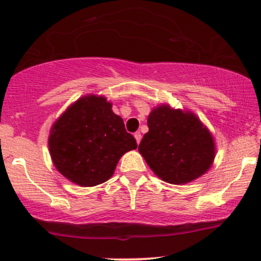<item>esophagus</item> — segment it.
Returning <instances> with one entry per match:
<instances>
[{
    "label": "esophagus",
    "instance_id": "esophagus-1",
    "mask_svg": "<svg viewBox=\"0 0 261 261\" xmlns=\"http://www.w3.org/2000/svg\"><path fill=\"white\" fill-rule=\"evenodd\" d=\"M134 136H135L137 144H140V141H141V137H142L141 134H140V133H135V135H134Z\"/></svg>",
    "mask_w": 261,
    "mask_h": 261
}]
</instances>
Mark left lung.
Masks as SVG:
<instances>
[{
    "mask_svg": "<svg viewBox=\"0 0 261 261\" xmlns=\"http://www.w3.org/2000/svg\"><path fill=\"white\" fill-rule=\"evenodd\" d=\"M147 126L139 151L162 181L188 183L210 170L216 156L214 140L193 113L160 105L148 115Z\"/></svg>",
    "mask_w": 261,
    "mask_h": 261,
    "instance_id": "left-lung-1",
    "label": "left lung"
}]
</instances>
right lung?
<instances>
[{
	"instance_id": "right-lung-1",
	"label": "right lung",
	"mask_w": 261,
	"mask_h": 261,
	"mask_svg": "<svg viewBox=\"0 0 261 261\" xmlns=\"http://www.w3.org/2000/svg\"><path fill=\"white\" fill-rule=\"evenodd\" d=\"M48 145L57 170L84 187L108 181L122 154L137 147L111 102L96 95L83 96L62 114Z\"/></svg>"
}]
</instances>
